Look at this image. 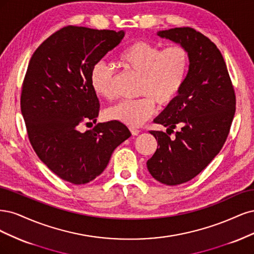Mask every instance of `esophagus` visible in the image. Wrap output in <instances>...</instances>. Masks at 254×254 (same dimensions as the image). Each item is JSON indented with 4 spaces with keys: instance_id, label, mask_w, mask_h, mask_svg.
<instances>
[{
    "instance_id": "obj_1",
    "label": "esophagus",
    "mask_w": 254,
    "mask_h": 254,
    "mask_svg": "<svg viewBox=\"0 0 254 254\" xmlns=\"http://www.w3.org/2000/svg\"><path fill=\"white\" fill-rule=\"evenodd\" d=\"M129 130H130V133H132L133 135H138L139 132H140V130L137 129V128H134V127H130Z\"/></svg>"
}]
</instances>
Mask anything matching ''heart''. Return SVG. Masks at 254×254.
<instances>
[{"label": "heart", "mask_w": 254, "mask_h": 254, "mask_svg": "<svg viewBox=\"0 0 254 254\" xmlns=\"http://www.w3.org/2000/svg\"><path fill=\"white\" fill-rule=\"evenodd\" d=\"M118 63L127 70L140 76L135 100L122 101L106 111V117L128 127H139L155 111V102L168 105L181 93L189 70L190 54L182 44L165 48L149 41H136L118 56ZM94 92L106 100L116 97L114 72L108 64L98 62L91 73Z\"/></svg>", "instance_id": "obj_1"}]
</instances>
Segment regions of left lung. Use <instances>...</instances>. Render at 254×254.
I'll list each match as a JSON object with an SVG mask.
<instances>
[{"label": "left lung", "mask_w": 254, "mask_h": 254, "mask_svg": "<svg viewBox=\"0 0 254 254\" xmlns=\"http://www.w3.org/2000/svg\"><path fill=\"white\" fill-rule=\"evenodd\" d=\"M158 36L184 45L190 54L184 87L154 120L168 130H150L159 148L146 162L156 181L176 186L198 175L222 150L236 98L223 55L209 38L191 27L162 30Z\"/></svg>", "instance_id": "1"}]
</instances>
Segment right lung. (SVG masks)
<instances>
[{
	"label": "right lung",
	"mask_w": 254,
	"mask_h": 254,
	"mask_svg": "<svg viewBox=\"0 0 254 254\" xmlns=\"http://www.w3.org/2000/svg\"><path fill=\"white\" fill-rule=\"evenodd\" d=\"M124 37V30L68 25L48 37L31 56L21 93L27 136L41 161L65 182H92L130 136L116 120L84 133L79 129L99 114L91 83L94 65Z\"/></svg>",
	"instance_id": "add662e5"
}]
</instances>
